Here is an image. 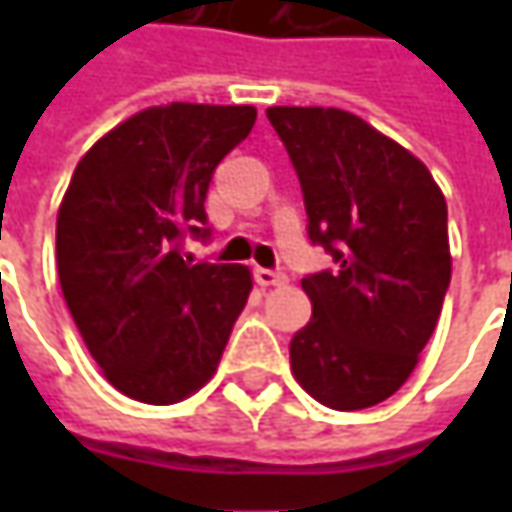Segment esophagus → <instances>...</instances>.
Segmentation results:
<instances>
[{
  "label": "esophagus",
  "instance_id": "34e87169",
  "mask_svg": "<svg viewBox=\"0 0 512 512\" xmlns=\"http://www.w3.org/2000/svg\"><path fill=\"white\" fill-rule=\"evenodd\" d=\"M256 282L262 287H282L287 285V276L285 273H279V270H267V267H256Z\"/></svg>",
  "mask_w": 512,
  "mask_h": 512
}]
</instances>
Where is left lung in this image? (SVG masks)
I'll return each mask as SVG.
<instances>
[{
	"instance_id": "left-lung-1",
	"label": "left lung",
	"mask_w": 512,
	"mask_h": 512,
	"mask_svg": "<svg viewBox=\"0 0 512 512\" xmlns=\"http://www.w3.org/2000/svg\"><path fill=\"white\" fill-rule=\"evenodd\" d=\"M302 182L307 233L336 270L302 279L313 316L290 370L333 410L390 399L419 364L450 285L442 187L399 142L339 108H267Z\"/></svg>"
}]
</instances>
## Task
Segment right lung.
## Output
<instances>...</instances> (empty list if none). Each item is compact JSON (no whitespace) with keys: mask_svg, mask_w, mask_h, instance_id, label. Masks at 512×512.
<instances>
[{"mask_svg":"<svg viewBox=\"0 0 512 512\" xmlns=\"http://www.w3.org/2000/svg\"><path fill=\"white\" fill-rule=\"evenodd\" d=\"M253 122V105L145 108L70 176L56 216L62 296L105 379L136 402L205 387L245 310L250 270L190 265L179 242L207 233L210 176Z\"/></svg>","mask_w":512,"mask_h":512,"instance_id":"1","label":"right lung"}]
</instances>
